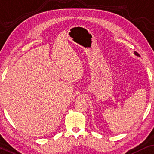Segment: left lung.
Wrapping results in <instances>:
<instances>
[{
	"label": "left lung",
	"instance_id": "obj_1",
	"mask_svg": "<svg viewBox=\"0 0 154 154\" xmlns=\"http://www.w3.org/2000/svg\"><path fill=\"white\" fill-rule=\"evenodd\" d=\"M134 54H135L136 56H140L139 54H138L137 52H136V51H135V52H134Z\"/></svg>",
	"mask_w": 154,
	"mask_h": 154
}]
</instances>
